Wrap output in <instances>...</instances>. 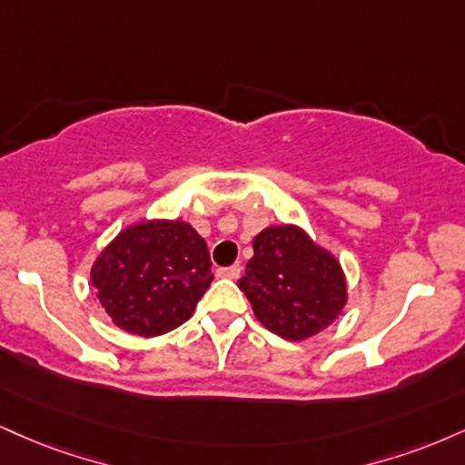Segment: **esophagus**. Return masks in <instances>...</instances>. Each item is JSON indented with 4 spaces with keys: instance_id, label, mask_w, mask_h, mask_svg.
<instances>
[{
    "instance_id": "34e87169",
    "label": "esophagus",
    "mask_w": 465,
    "mask_h": 465,
    "mask_svg": "<svg viewBox=\"0 0 465 465\" xmlns=\"http://www.w3.org/2000/svg\"><path fill=\"white\" fill-rule=\"evenodd\" d=\"M218 277L223 279H238L240 272H242V266L233 264V266H225V268H218Z\"/></svg>"
}]
</instances>
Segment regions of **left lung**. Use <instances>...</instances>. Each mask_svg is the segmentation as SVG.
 Returning a JSON list of instances; mask_svg holds the SVG:
<instances>
[{
    "label": "left lung",
    "mask_w": 465,
    "mask_h": 465,
    "mask_svg": "<svg viewBox=\"0 0 465 465\" xmlns=\"http://www.w3.org/2000/svg\"><path fill=\"white\" fill-rule=\"evenodd\" d=\"M253 251L238 288L268 331L301 342L342 314L349 301L344 268L303 227L283 223L262 229Z\"/></svg>",
    "instance_id": "left-lung-1"
}]
</instances>
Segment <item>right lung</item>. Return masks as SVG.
Returning <instances> with one entry per match:
<instances>
[{"label": "right lung", "instance_id": "right-lung-1", "mask_svg": "<svg viewBox=\"0 0 465 465\" xmlns=\"http://www.w3.org/2000/svg\"><path fill=\"white\" fill-rule=\"evenodd\" d=\"M212 279L205 240L190 223L171 218H144L121 229L91 268L105 314L141 338L164 335L186 322Z\"/></svg>", "mask_w": 465, "mask_h": 465}]
</instances>
